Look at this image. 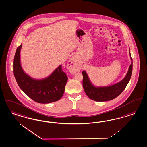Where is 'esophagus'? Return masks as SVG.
<instances>
[{
    "instance_id": "34e87169",
    "label": "esophagus",
    "mask_w": 147,
    "mask_h": 147,
    "mask_svg": "<svg viewBox=\"0 0 147 147\" xmlns=\"http://www.w3.org/2000/svg\"><path fill=\"white\" fill-rule=\"evenodd\" d=\"M68 65H69V67L70 69L72 70V71L76 72L78 71V66L77 65V64H76L75 61L74 60H70L69 61V63L68 64Z\"/></svg>"
}]
</instances>
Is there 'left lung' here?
<instances>
[{"mask_svg": "<svg viewBox=\"0 0 147 147\" xmlns=\"http://www.w3.org/2000/svg\"><path fill=\"white\" fill-rule=\"evenodd\" d=\"M130 57L131 63L125 78L120 82L110 86L104 87H96L94 86L89 80L86 71L82 72L83 76V86L84 91L88 98L96 101H106L111 100L119 96L125 89L131 78L133 70V61L130 53Z\"/></svg>", "mask_w": 147, "mask_h": 147, "instance_id": "1", "label": "left lung"}]
</instances>
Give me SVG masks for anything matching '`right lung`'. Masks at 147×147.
<instances>
[{"label": "right lung", "instance_id": "obj_1", "mask_svg": "<svg viewBox=\"0 0 147 147\" xmlns=\"http://www.w3.org/2000/svg\"><path fill=\"white\" fill-rule=\"evenodd\" d=\"M22 43L17 48L13 62V72L17 83L23 92L32 100L41 104L58 101L63 96L67 77L62 65L57 67L51 75L42 80H35L22 70L20 63Z\"/></svg>", "mask_w": 147, "mask_h": 147}]
</instances>
